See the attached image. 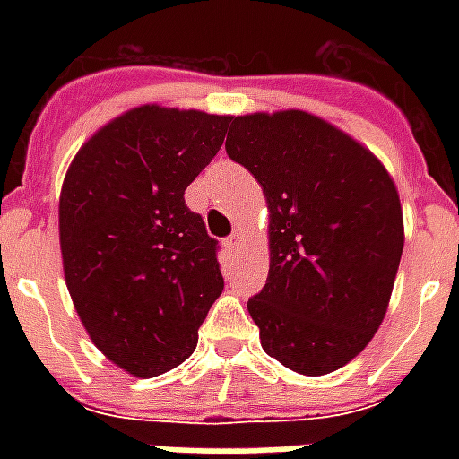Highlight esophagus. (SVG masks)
<instances>
[{"label":"esophagus","mask_w":459,"mask_h":459,"mask_svg":"<svg viewBox=\"0 0 459 459\" xmlns=\"http://www.w3.org/2000/svg\"><path fill=\"white\" fill-rule=\"evenodd\" d=\"M240 240H243V236H240L238 230H236V233H230L229 238L223 240V246H226V248H229L230 253H236V250L240 248Z\"/></svg>","instance_id":"34e87169"}]
</instances>
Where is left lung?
<instances>
[{
	"label": "left lung",
	"instance_id": "8db88e82",
	"mask_svg": "<svg viewBox=\"0 0 459 459\" xmlns=\"http://www.w3.org/2000/svg\"><path fill=\"white\" fill-rule=\"evenodd\" d=\"M229 125V157L268 196V280L248 299L260 344L298 374L337 371L371 342L391 299L403 253L394 179L366 147L302 110Z\"/></svg>",
	"mask_w": 459,
	"mask_h": 459
}]
</instances>
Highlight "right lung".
Listing matches in <instances>:
<instances>
[{"instance_id": "1", "label": "right lung", "mask_w": 459, "mask_h": 459, "mask_svg": "<svg viewBox=\"0 0 459 459\" xmlns=\"http://www.w3.org/2000/svg\"><path fill=\"white\" fill-rule=\"evenodd\" d=\"M229 120L142 105L95 132L65 174V285L93 344L132 376L186 361L223 290L219 240L184 191L216 157Z\"/></svg>"}]
</instances>
